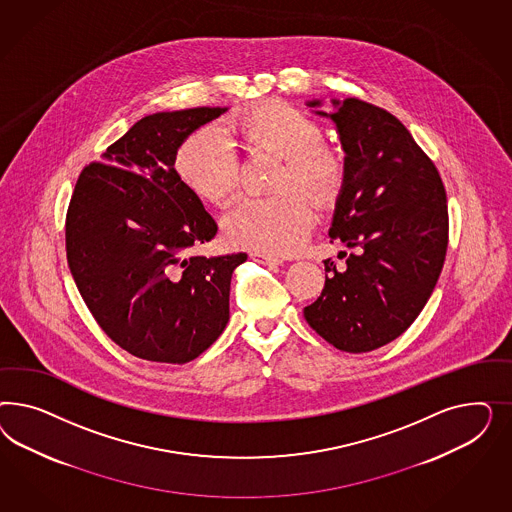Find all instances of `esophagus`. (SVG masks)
<instances>
[{"label": "esophagus", "instance_id": "esophagus-1", "mask_svg": "<svg viewBox=\"0 0 512 512\" xmlns=\"http://www.w3.org/2000/svg\"><path fill=\"white\" fill-rule=\"evenodd\" d=\"M249 259L263 264H281V259L274 257V255L263 253V251H251V253H249Z\"/></svg>", "mask_w": 512, "mask_h": 512}]
</instances>
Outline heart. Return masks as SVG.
<instances>
[{"label": "heart", "mask_w": 512, "mask_h": 512, "mask_svg": "<svg viewBox=\"0 0 512 512\" xmlns=\"http://www.w3.org/2000/svg\"><path fill=\"white\" fill-rule=\"evenodd\" d=\"M229 131L253 157L281 159L274 178L279 193L240 202L225 219V236L234 246L285 255L298 248L310 231L311 204L336 199L345 180V157L323 140V129L310 114L287 103H263L242 110ZM174 172L180 184L201 201L221 206L240 186V161L233 146L212 129H204L178 148Z\"/></svg>", "instance_id": "b5f03b06"}]
</instances>
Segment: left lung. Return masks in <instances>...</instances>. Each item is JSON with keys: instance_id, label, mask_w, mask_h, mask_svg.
Returning a JSON list of instances; mask_svg holds the SVG:
<instances>
[{"instance_id": "obj_1", "label": "left lung", "mask_w": 512, "mask_h": 512, "mask_svg": "<svg viewBox=\"0 0 512 512\" xmlns=\"http://www.w3.org/2000/svg\"><path fill=\"white\" fill-rule=\"evenodd\" d=\"M332 105L317 114L338 127L345 180L328 236L357 251H340V270L325 261V287L304 317L336 349L368 353L402 336L434 293L449 244L447 193L396 116L355 97Z\"/></svg>"}]
</instances>
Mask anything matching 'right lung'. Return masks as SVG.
I'll use <instances>...</instances> for the list:
<instances>
[{
    "label": "right lung",
    "instance_id": "add662e5",
    "mask_svg": "<svg viewBox=\"0 0 512 512\" xmlns=\"http://www.w3.org/2000/svg\"><path fill=\"white\" fill-rule=\"evenodd\" d=\"M225 110L144 116L78 176L67 263L97 325L133 357L186 364L229 321L231 278L248 255H189L217 225L174 172L182 142Z\"/></svg>",
    "mask_w": 512,
    "mask_h": 512
}]
</instances>
